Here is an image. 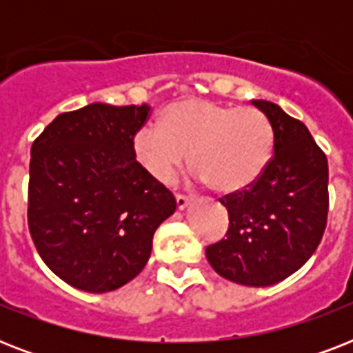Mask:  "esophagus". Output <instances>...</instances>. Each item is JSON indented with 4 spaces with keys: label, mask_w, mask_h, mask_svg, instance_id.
Here are the masks:
<instances>
[{
    "label": "esophagus",
    "mask_w": 353,
    "mask_h": 353,
    "mask_svg": "<svg viewBox=\"0 0 353 353\" xmlns=\"http://www.w3.org/2000/svg\"><path fill=\"white\" fill-rule=\"evenodd\" d=\"M194 201V198H187V196H183V194H177L176 196V205L179 210L187 209V205H190Z\"/></svg>",
    "instance_id": "34e87169"
}]
</instances>
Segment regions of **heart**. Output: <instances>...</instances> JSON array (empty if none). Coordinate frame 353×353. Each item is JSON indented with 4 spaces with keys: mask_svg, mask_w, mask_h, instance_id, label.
Listing matches in <instances>:
<instances>
[{
    "mask_svg": "<svg viewBox=\"0 0 353 353\" xmlns=\"http://www.w3.org/2000/svg\"><path fill=\"white\" fill-rule=\"evenodd\" d=\"M133 155L150 177L170 185L185 163L218 194L251 188L268 168L273 137L254 108H232L205 99H183L166 108L159 124L133 135Z\"/></svg>",
    "mask_w": 353,
    "mask_h": 353,
    "instance_id": "1",
    "label": "heart"
}]
</instances>
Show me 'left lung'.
<instances>
[{
	"label": "left lung",
	"instance_id": "obj_1",
	"mask_svg": "<svg viewBox=\"0 0 353 353\" xmlns=\"http://www.w3.org/2000/svg\"><path fill=\"white\" fill-rule=\"evenodd\" d=\"M273 132V157L249 190L221 205L225 240L207 247L216 273L236 284H279L312 258L328 216V161L301 121L268 101H251Z\"/></svg>",
	"mask_w": 353,
	"mask_h": 353
}]
</instances>
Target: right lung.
<instances>
[{"instance_id": "obj_1", "label": "right lung", "mask_w": 353, "mask_h": 353, "mask_svg": "<svg viewBox=\"0 0 353 353\" xmlns=\"http://www.w3.org/2000/svg\"><path fill=\"white\" fill-rule=\"evenodd\" d=\"M152 108L93 102L58 115L30 148L29 229L41 260L77 290L108 293L144 269L176 212L133 155Z\"/></svg>"}]
</instances>
